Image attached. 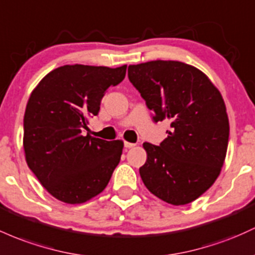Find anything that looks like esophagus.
I'll return each instance as SVG.
<instances>
[{"label": "esophagus", "mask_w": 255, "mask_h": 255, "mask_svg": "<svg viewBox=\"0 0 255 255\" xmlns=\"http://www.w3.org/2000/svg\"><path fill=\"white\" fill-rule=\"evenodd\" d=\"M134 146H135V144H133V142L125 141V147H126V149H130V147H134Z\"/></svg>", "instance_id": "obj_1"}]
</instances>
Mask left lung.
<instances>
[{"label":"left lung","mask_w":255,"mask_h":255,"mask_svg":"<svg viewBox=\"0 0 255 255\" xmlns=\"http://www.w3.org/2000/svg\"><path fill=\"white\" fill-rule=\"evenodd\" d=\"M128 78L153 121H170L161 144H142V183L164 202L187 205L213 185L225 161L230 127L222 94L202 71L181 61L129 65Z\"/></svg>","instance_id":"obj_1"}]
</instances>
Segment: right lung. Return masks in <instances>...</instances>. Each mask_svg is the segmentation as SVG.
<instances>
[{"label":"right lung","mask_w":255,"mask_h":255,"mask_svg":"<svg viewBox=\"0 0 255 255\" xmlns=\"http://www.w3.org/2000/svg\"><path fill=\"white\" fill-rule=\"evenodd\" d=\"M127 65H64L46 75L32 91L24 115V151L42 186L61 202L77 205L108 185L121 159L123 141L83 135L110 87Z\"/></svg>","instance_id":"obj_1"}]
</instances>
